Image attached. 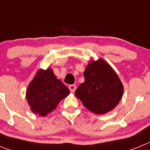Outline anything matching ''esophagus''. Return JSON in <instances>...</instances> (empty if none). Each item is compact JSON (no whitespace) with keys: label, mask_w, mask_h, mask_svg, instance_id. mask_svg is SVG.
<instances>
[{"label":"esophagus","mask_w":150,"mask_h":150,"mask_svg":"<svg viewBox=\"0 0 150 150\" xmlns=\"http://www.w3.org/2000/svg\"><path fill=\"white\" fill-rule=\"evenodd\" d=\"M69 90H70L71 92H74L75 91V89H76V86H75V84H71L69 86Z\"/></svg>","instance_id":"obj_1"}]
</instances>
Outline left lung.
<instances>
[{"label":"left lung","instance_id":"obj_1","mask_svg":"<svg viewBox=\"0 0 150 150\" xmlns=\"http://www.w3.org/2000/svg\"><path fill=\"white\" fill-rule=\"evenodd\" d=\"M83 75L84 82L75 95L85 107L98 115L113 110L121 99L124 88L112 67L103 59H98L86 67Z\"/></svg>","mask_w":150,"mask_h":150}]
</instances>
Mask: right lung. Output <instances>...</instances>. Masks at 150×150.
Wrapping results in <instances>:
<instances>
[{
  "label": "right lung",
  "instance_id": "add662e5",
  "mask_svg": "<svg viewBox=\"0 0 150 150\" xmlns=\"http://www.w3.org/2000/svg\"><path fill=\"white\" fill-rule=\"evenodd\" d=\"M69 94L68 88L53 73L51 69H40L26 91V99L34 113L45 116L57 107Z\"/></svg>",
  "mask_w": 150,
  "mask_h": 150
}]
</instances>
